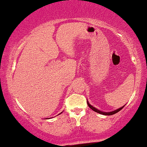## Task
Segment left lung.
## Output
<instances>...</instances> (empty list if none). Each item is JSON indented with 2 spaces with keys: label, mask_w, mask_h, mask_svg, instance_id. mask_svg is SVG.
<instances>
[{
  "label": "left lung",
  "mask_w": 147,
  "mask_h": 147,
  "mask_svg": "<svg viewBox=\"0 0 147 147\" xmlns=\"http://www.w3.org/2000/svg\"><path fill=\"white\" fill-rule=\"evenodd\" d=\"M87 103H88V107H89L90 109H92V110H93V111L98 113L102 114V115H113V114H115V113H116L119 112V111H120V110H121V109L124 107V106H123V107H120V108L117 109V110H114V111H111V112H107V113H106V112H102V111H101V110H98V109L95 108V107H93V106H92L91 105H90V103L88 102V101H87Z\"/></svg>",
  "instance_id": "obj_1"
}]
</instances>
